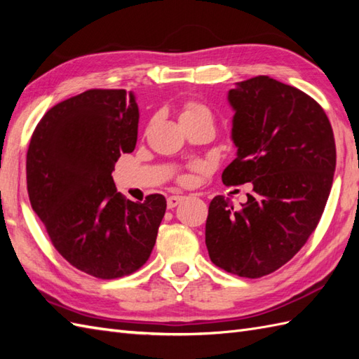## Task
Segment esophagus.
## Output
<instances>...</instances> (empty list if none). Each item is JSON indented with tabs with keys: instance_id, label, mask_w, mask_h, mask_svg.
<instances>
[{
	"instance_id": "1",
	"label": "esophagus",
	"mask_w": 359,
	"mask_h": 359,
	"mask_svg": "<svg viewBox=\"0 0 359 359\" xmlns=\"http://www.w3.org/2000/svg\"><path fill=\"white\" fill-rule=\"evenodd\" d=\"M182 199H184V197L182 196H170L166 199V203H168V208H174V207H177V205L182 202Z\"/></svg>"
}]
</instances>
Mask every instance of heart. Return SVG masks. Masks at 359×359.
Segmentation results:
<instances>
[{
  "instance_id": "heart-1",
  "label": "heart",
  "mask_w": 359,
  "mask_h": 359,
  "mask_svg": "<svg viewBox=\"0 0 359 359\" xmlns=\"http://www.w3.org/2000/svg\"><path fill=\"white\" fill-rule=\"evenodd\" d=\"M191 114H207V116H211L210 111H208L207 108H205V106H202V104H197V103L188 104L187 108H185V111H184V114H182V117H185V116H191Z\"/></svg>"
}]
</instances>
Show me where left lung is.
I'll return each mask as SVG.
<instances>
[{"instance_id":"8db88e82","label":"left lung","mask_w":359,"mask_h":359,"mask_svg":"<svg viewBox=\"0 0 359 359\" xmlns=\"http://www.w3.org/2000/svg\"><path fill=\"white\" fill-rule=\"evenodd\" d=\"M226 100L238 151L222 182H251L253 194L238 211L224 196L210 202L205 243L220 269L261 278L288 262L315 231L332 189L337 148L321 106L269 75L236 83Z\"/></svg>"}]
</instances>
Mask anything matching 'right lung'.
Instances as JSON below:
<instances>
[{"label":"right lung","instance_id":"add662e5","mask_svg":"<svg viewBox=\"0 0 359 359\" xmlns=\"http://www.w3.org/2000/svg\"><path fill=\"white\" fill-rule=\"evenodd\" d=\"M139 117L133 90L90 89L46 112L27 149L32 210L58 253L100 279L139 270L165 216L162 194L126 201L111 175L135 148Z\"/></svg>","mask_w":359,"mask_h":359}]
</instances>
